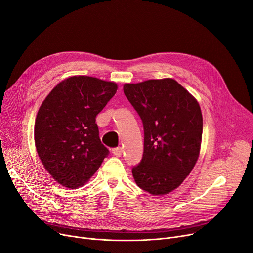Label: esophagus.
Wrapping results in <instances>:
<instances>
[{"label":"esophagus","mask_w":253,"mask_h":253,"mask_svg":"<svg viewBox=\"0 0 253 253\" xmlns=\"http://www.w3.org/2000/svg\"><path fill=\"white\" fill-rule=\"evenodd\" d=\"M112 153L116 156V157H121V155H122V153H123V150H122V148H114L113 150H112Z\"/></svg>","instance_id":"esophagus-1"}]
</instances>
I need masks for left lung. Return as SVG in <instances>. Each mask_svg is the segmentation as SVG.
<instances>
[{"instance_id": "left-lung-1", "label": "left lung", "mask_w": 253, "mask_h": 253, "mask_svg": "<svg viewBox=\"0 0 253 253\" xmlns=\"http://www.w3.org/2000/svg\"><path fill=\"white\" fill-rule=\"evenodd\" d=\"M123 90L144 132L142 159L132 174L143 191L168 194L179 187L198 160L203 130L200 105L173 79L125 84Z\"/></svg>"}]
</instances>
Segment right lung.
<instances>
[{"label": "right lung", "mask_w": 253, "mask_h": 253, "mask_svg": "<svg viewBox=\"0 0 253 253\" xmlns=\"http://www.w3.org/2000/svg\"><path fill=\"white\" fill-rule=\"evenodd\" d=\"M117 89L113 82L74 76L43 101L35 123L36 148L46 170L63 187H82L108 157L95 118Z\"/></svg>", "instance_id": "add662e5"}]
</instances>
